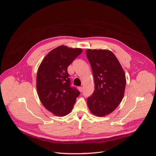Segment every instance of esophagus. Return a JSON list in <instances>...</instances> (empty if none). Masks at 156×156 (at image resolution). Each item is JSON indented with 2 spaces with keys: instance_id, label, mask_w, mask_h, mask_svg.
I'll return each mask as SVG.
<instances>
[{
  "instance_id": "esophagus-1",
  "label": "esophagus",
  "mask_w": 156,
  "mask_h": 156,
  "mask_svg": "<svg viewBox=\"0 0 156 156\" xmlns=\"http://www.w3.org/2000/svg\"><path fill=\"white\" fill-rule=\"evenodd\" d=\"M83 88L82 87H78V90H79L80 92H83Z\"/></svg>"
}]
</instances>
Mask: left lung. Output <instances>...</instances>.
I'll return each mask as SVG.
<instances>
[{
    "instance_id": "obj_1",
    "label": "left lung",
    "mask_w": 156,
    "mask_h": 156,
    "mask_svg": "<svg viewBox=\"0 0 156 156\" xmlns=\"http://www.w3.org/2000/svg\"><path fill=\"white\" fill-rule=\"evenodd\" d=\"M95 90L88 97L87 104L96 116H105L115 110L124 96L126 76L121 66L111 51L106 49H88Z\"/></svg>"
}]
</instances>
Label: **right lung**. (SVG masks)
Masks as SVG:
<instances>
[{
	"label": "right lung",
	"instance_id": "right-lung-1",
	"mask_svg": "<svg viewBox=\"0 0 156 156\" xmlns=\"http://www.w3.org/2000/svg\"><path fill=\"white\" fill-rule=\"evenodd\" d=\"M83 50L61 45L49 52L37 75V89L44 107L54 115L64 116L72 110L80 92L71 87L68 67Z\"/></svg>",
	"mask_w": 156,
	"mask_h": 156
}]
</instances>
